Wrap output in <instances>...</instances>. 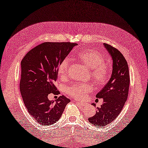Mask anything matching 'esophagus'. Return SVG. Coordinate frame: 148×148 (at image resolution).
I'll list each match as a JSON object with an SVG mask.
<instances>
[{"label": "esophagus", "mask_w": 148, "mask_h": 148, "mask_svg": "<svg viewBox=\"0 0 148 148\" xmlns=\"http://www.w3.org/2000/svg\"><path fill=\"white\" fill-rule=\"evenodd\" d=\"M75 102H76L77 104H78L79 106H81V107H84L85 105H86V103H81V102H79V101H75Z\"/></svg>", "instance_id": "34e87169"}]
</instances>
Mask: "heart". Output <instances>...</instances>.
<instances>
[{
    "label": "heart",
    "mask_w": 148,
    "mask_h": 148,
    "mask_svg": "<svg viewBox=\"0 0 148 148\" xmlns=\"http://www.w3.org/2000/svg\"><path fill=\"white\" fill-rule=\"evenodd\" d=\"M75 57L89 68H91L90 73L92 78L97 86H103L107 83L109 77V71L107 64L105 63V59L102 54L92 49H86L77 53ZM69 65V60L67 58L60 62L57 69L60 77L64 79L67 77ZM92 90V86L90 84L75 83L66 87L65 92L77 99H81Z\"/></svg>",
    "instance_id": "b5f03b06"
}]
</instances>
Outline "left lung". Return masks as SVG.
Returning a JSON list of instances; mask_svg holds the SVG:
<instances>
[{
	"label": "left lung",
	"mask_w": 148,
	"mask_h": 148,
	"mask_svg": "<svg viewBox=\"0 0 148 148\" xmlns=\"http://www.w3.org/2000/svg\"><path fill=\"white\" fill-rule=\"evenodd\" d=\"M113 61L112 73L103 88L96 97L103 99L101 107H97L94 116L88 118L90 123L95 126H106L120 114L127 99L130 76L128 64L121 52L114 47L104 43ZM92 105L95 107V103Z\"/></svg>",
	"instance_id": "obj_1"
}]
</instances>
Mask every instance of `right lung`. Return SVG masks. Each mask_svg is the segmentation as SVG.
Masks as SVG:
<instances>
[{
  "label": "right lung",
  "mask_w": 148,
  "mask_h": 148,
  "mask_svg": "<svg viewBox=\"0 0 148 148\" xmlns=\"http://www.w3.org/2000/svg\"><path fill=\"white\" fill-rule=\"evenodd\" d=\"M77 43L45 42L28 52L21 62L20 92L28 113L38 123L47 126L60 118L70 100L64 95L50 101L48 95L58 94L54 85L57 69Z\"/></svg>",
  "instance_id": "obj_1"
}]
</instances>
